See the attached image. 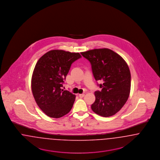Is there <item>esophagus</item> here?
Segmentation results:
<instances>
[{"mask_svg": "<svg viewBox=\"0 0 160 160\" xmlns=\"http://www.w3.org/2000/svg\"><path fill=\"white\" fill-rule=\"evenodd\" d=\"M84 96H85V94H79V97L80 98H82L84 97Z\"/></svg>", "mask_w": 160, "mask_h": 160, "instance_id": "1", "label": "esophagus"}]
</instances>
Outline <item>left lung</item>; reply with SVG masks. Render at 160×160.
<instances>
[{"mask_svg": "<svg viewBox=\"0 0 160 160\" xmlns=\"http://www.w3.org/2000/svg\"><path fill=\"white\" fill-rule=\"evenodd\" d=\"M91 63L93 76L101 91L94 92L96 100L91 109L98 115L109 117L125 104L131 88V74L125 60L108 48L94 49L81 52Z\"/></svg>", "mask_w": 160, "mask_h": 160, "instance_id": "obj_1", "label": "left lung"}]
</instances>
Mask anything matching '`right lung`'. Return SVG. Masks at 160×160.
<instances>
[{
    "label": "right lung",
    "mask_w": 160,
    "mask_h": 160,
    "mask_svg": "<svg viewBox=\"0 0 160 160\" xmlns=\"http://www.w3.org/2000/svg\"><path fill=\"white\" fill-rule=\"evenodd\" d=\"M81 58L79 53L51 50L38 61L32 78V90L39 108L47 116L60 118L68 113L75 95L62 89L72 64Z\"/></svg>",
    "instance_id": "right-lung-1"
}]
</instances>
